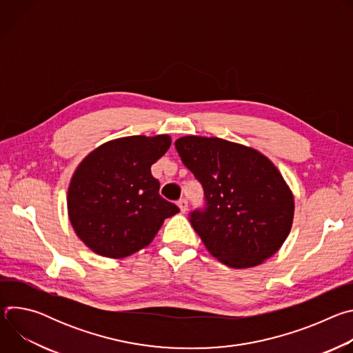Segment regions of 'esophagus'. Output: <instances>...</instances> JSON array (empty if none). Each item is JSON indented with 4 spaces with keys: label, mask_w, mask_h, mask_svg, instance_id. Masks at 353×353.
<instances>
[{
    "label": "esophagus",
    "mask_w": 353,
    "mask_h": 353,
    "mask_svg": "<svg viewBox=\"0 0 353 353\" xmlns=\"http://www.w3.org/2000/svg\"><path fill=\"white\" fill-rule=\"evenodd\" d=\"M179 208H180V211L181 212H185L187 210H188V201L185 199V198H181V199H179Z\"/></svg>",
    "instance_id": "1"
}]
</instances>
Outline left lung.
<instances>
[{
    "mask_svg": "<svg viewBox=\"0 0 353 353\" xmlns=\"http://www.w3.org/2000/svg\"><path fill=\"white\" fill-rule=\"evenodd\" d=\"M176 149L204 188L205 207L190 222L210 253L232 268L260 265L286 240L293 194L259 150L221 138L181 137Z\"/></svg>",
    "mask_w": 353,
    "mask_h": 353,
    "instance_id": "obj_1",
    "label": "left lung"
}]
</instances>
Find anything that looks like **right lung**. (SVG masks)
Here are the masks:
<instances>
[{
    "mask_svg": "<svg viewBox=\"0 0 353 353\" xmlns=\"http://www.w3.org/2000/svg\"><path fill=\"white\" fill-rule=\"evenodd\" d=\"M170 143L169 135L113 139L77 168L68 188V216L77 236L96 254H134L180 211L159 194L161 184L150 173Z\"/></svg>",
    "mask_w": 353,
    "mask_h": 353,
    "instance_id": "obj_1",
    "label": "right lung"
}]
</instances>
